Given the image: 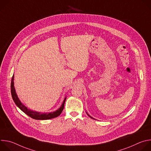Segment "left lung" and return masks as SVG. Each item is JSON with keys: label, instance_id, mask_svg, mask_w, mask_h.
Segmentation results:
<instances>
[{"label": "left lung", "instance_id": "left-lung-1", "mask_svg": "<svg viewBox=\"0 0 151 151\" xmlns=\"http://www.w3.org/2000/svg\"><path fill=\"white\" fill-rule=\"evenodd\" d=\"M88 116H90V118H92V117H91V116H90V115H88ZM93 119H94V118H93Z\"/></svg>", "mask_w": 151, "mask_h": 151}]
</instances>
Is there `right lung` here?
<instances>
[{
    "label": "right lung",
    "mask_w": 151,
    "mask_h": 151,
    "mask_svg": "<svg viewBox=\"0 0 151 151\" xmlns=\"http://www.w3.org/2000/svg\"><path fill=\"white\" fill-rule=\"evenodd\" d=\"M14 75L12 77V80H11V95L14 101L15 102V104L19 107V108L23 112H24L26 115L29 116L30 117L35 119H39V120H45V119H50L52 118H54L55 117L58 116L62 112L63 109H64V103H65V101L66 99V97L64 99L63 103L62 105L60 108L57 110L55 112H50V113H45V114H42L40 112H37L35 111H32L29 109H27V107H26L24 104L21 103V102L19 101V99L17 97V95L15 93V90L14 86Z\"/></svg>",
    "instance_id": "right-lung-1"
}]
</instances>
